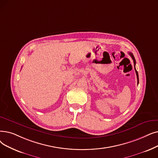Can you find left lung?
I'll use <instances>...</instances> for the list:
<instances>
[{"instance_id":"1","label":"left lung","mask_w":158,"mask_h":158,"mask_svg":"<svg viewBox=\"0 0 158 158\" xmlns=\"http://www.w3.org/2000/svg\"><path fill=\"white\" fill-rule=\"evenodd\" d=\"M128 53H129V55L130 56H131V57H132V59H133V61H134V68H135V73H136V75H137V79H138V85L139 84V76H138V72H137V70H136V69H135V58H134V55H133V53H131V52H128Z\"/></svg>"}]
</instances>
